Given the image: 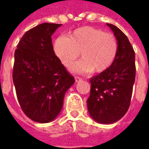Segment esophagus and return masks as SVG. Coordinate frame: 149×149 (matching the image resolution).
<instances>
[{"label":"esophagus","instance_id":"obj_1","mask_svg":"<svg viewBox=\"0 0 149 149\" xmlns=\"http://www.w3.org/2000/svg\"><path fill=\"white\" fill-rule=\"evenodd\" d=\"M74 79H75V82H79L80 80H82V79L80 77H78V76H74Z\"/></svg>","mask_w":149,"mask_h":149}]
</instances>
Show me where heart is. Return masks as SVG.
Instances as JSON below:
<instances>
[{"label": "heart", "instance_id": "heart-1", "mask_svg": "<svg viewBox=\"0 0 149 149\" xmlns=\"http://www.w3.org/2000/svg\"><path fill=\"white\" fill-rule=\"evenodd\" d=\"M118 45L112 33L90 26L78 28L67 37L58 38L54 51L62 65L69 68L79 56L83 60L72 66L76 73H103L109 70L117 57Z\"/></svg>", "mask_w": 149, "mask_h": 149}]
</instances>
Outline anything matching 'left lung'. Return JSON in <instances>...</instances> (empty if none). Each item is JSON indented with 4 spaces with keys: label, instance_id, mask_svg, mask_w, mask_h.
Segmentation results:
<instances>
[{
    "label": "left lung",
    "instance_id": "obj_1",
    "mask_svg": "<svg viewBox=\"0 0 149 149\" xmlns=\"http://www.w3.org/2000/svg\"><path fill=\"white\" fill-rule=\"evenodd\" d=\"M118 45L117 57L111 67L89 79L87 100L89 114L96 122L113 123L127 113L135 80V53L128 37L117 26L108 24Z\"/></svg>",
    "mask_w": 149,
    "mask_h": 149
}]
</instances>
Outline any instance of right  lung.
Listing matches in <instances>:
<instances>
[{"instance_id":"right-lung-1","label":"right lung","mask_w":149,"mask_h":149,"mask_svg":"<svg viewBox=\"0 0 149 149\" xmlns=\"http://www.w3.org/2000/svg\"><path fill=\"white\" fill-rule=\"evenodd\" d=\"M61 24L43 23L26 31L15 51L13 82L23 112L37 123H49L62 109L74 78L54 54L51 36Z\"/></svg>"}]
</instances>
